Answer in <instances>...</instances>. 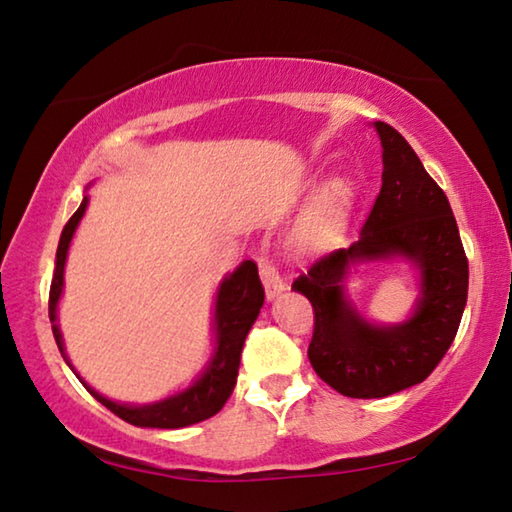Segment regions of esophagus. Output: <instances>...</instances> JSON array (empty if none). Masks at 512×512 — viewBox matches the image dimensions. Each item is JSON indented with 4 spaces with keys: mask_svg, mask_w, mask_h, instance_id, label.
Wrapping results in <instances>:
<instances>
[{
    "mask_svg": "<svg viewBox=\"0 0 512 512\" xmlns=\"http://www.w3.org/2000/svg\"><path fill=\"white\" fill-rule=\"evenodd\" d=\"M259 275H262V282H264V291L268 300H275V297H280L286 291V284L280 277V273L275 271V266L268 262V259H259Z\"/></svg>",
    "mask_w": 512,
    "mask_h": 512,
    "instance_id": "esophagus-1",
    "label": "esophagus"
}]
</instances>
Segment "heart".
I'll use <instances>...</instances> for the list:
<instances>
[{
    "label": "heart",
    "instance_id": "heart-1",
    "mask_svg": "<svg viewBox=\"0 0 512 512\" xmlns=\"http://www.w3.org/2000/svg\"><path fill=\"white\" fill-rule=\"evenodd\" d=\"M356 183L347 174L324 181L306 201L304 210L288 230V248L297 257H320L336 250L347 237Z\"/></svg>",
    "mask_w": 512,
    "mask_h": 512
}]
</instances>
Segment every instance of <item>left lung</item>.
<instances>
[{"mask_svg": "<svg viewBox=\"0 0 512 512\" xmlns=\"http://www.w3.org/2000/svg\"><path fill=\"white\" fill-rule=\"evenodd\" d=\"M374 129L383 145V185L358 241L324 255L293 282L315 311V374L349 398H385L423 383L450 349L468 300V259L448 197L394 127L376 120ZM394 258L417 268L415 309L403 323H371L344 284L356 265Z\"/></svg>", "mask_w": 512, "mask_h": 512, "instance_id": "obj_1", "label": "left lung"}]
</instances>
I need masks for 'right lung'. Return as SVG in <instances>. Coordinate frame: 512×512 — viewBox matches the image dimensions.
Here are the masks:
<instances>
[{
    "label": "right lung",
    "mask_w": 512,
    "mask_h": 512,
    "mask_svg": "<svg viewBox=\"0 0 512 512\" xmlns=\"http://www.w3.org/2000/svg\"><path fill=\"white\" fill-rule=\"evenodd\" d=\"M87 203L89 197L82 199L80 208L73 212L69 224L62 230L58 253H55V271L49 293V318L53 327V338L58 342V349L64 362H67L73 374L78 376L80 383L87 387V392L94 396L98 403H102L107 410H111L116 416L123 418V421L136 427L176 430V427H188L215 416L221 407L226 405L232 389H235L241 349H244L248 331L255 324L259 309H262L264 304V286L259 282L255 262L246 259V262H241L235 271L228 273L224 280H221L215 297V318H212V333H215V340L212 342H215V349H212V356L201 374L192 380V385L172 396L161 398V401L145 405L111 401V398L96 392V389L78 374L76 367L71 365L58 324V304L64 288V264H67L71 239L76 235L80 219L85 217Z\"/></svg>",
    "instance_id": "right-lung-1"
}]
</instances>
